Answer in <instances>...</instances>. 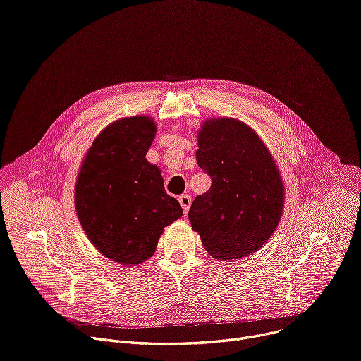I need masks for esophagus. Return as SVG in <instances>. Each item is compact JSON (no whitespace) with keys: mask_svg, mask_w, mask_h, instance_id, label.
<instances>
[{"mask_svg":"<svg viewBox=\"0 0 361 361\" xmlns=\"http://www.w3.org/2000/svg\"><path fill=\"white\" fill-rule=\"evenodd\" d=\"M178 201H180V204H181V207H183L184 214H187V213H188V210H190L191 201H192L191 195H188V194H183V195H180V197H178Z\"/></svg>","mask_w":361,"mask_h":361,"instance_id":"esophagus-1","label":"esophagus"}]
</instances>
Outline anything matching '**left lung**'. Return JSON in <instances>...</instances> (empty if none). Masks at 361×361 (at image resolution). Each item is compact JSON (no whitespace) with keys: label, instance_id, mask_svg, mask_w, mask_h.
Segmentation results:
<instances>
[{"label":"left lung","instance_id":"obj_1","mask_svg":"<svg viewBox=\"0 0 361 361\" xmlns=\"http://www.w3.org/2000/svg\"><path fill=\"white\" fill-rule=\"evenodd\" d=\"M197 137V164L212 187L194 198L191 227L216 260H240L259 251L280 223L281 176L263 140L240 120L210 118Z\"/></svg>","mask_w":361,"mask_h":361}]
</instances>
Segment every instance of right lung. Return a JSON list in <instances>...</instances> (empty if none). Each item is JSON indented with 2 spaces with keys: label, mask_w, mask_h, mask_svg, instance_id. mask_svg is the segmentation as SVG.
I'll use <instances>...</instances> for the list:
<instances>
[{
  "label": "right lung",
  "mask_w": 361,
  "mask_h": 361,
  "mask_svg": "<svg viewBox=\"0 0 361 361\" xmlns=\"http://www.w3.org/2000/svg\"><path fill=\"white\" fill-rule=\"evenodd\" d=\"M157 133L151 117L117 120L87 151L75 183V212L92 245L121 266L156 251L164 227L183 216L164 190L160 169L145 160Z\"/></svg>",
  "instance_id": "obj_1"
}]
</instances>
